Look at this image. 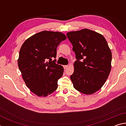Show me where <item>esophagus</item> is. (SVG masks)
Wrapping results in <instances>:
<instances>
[{"instance_id": "1", "label": "esophagus", "mask_w": 126, "mask_h": 126, "mask_svg": "<svg viewBox=\"0 0 126 126\" xmlns=\"http://www.w3.org/2000/svg\"><path fill=\"white\" fill-rule=\"evenodd\" d=\"M67 67H68V65H63L64 69H66V68H67Z\"/></svg>"}]
</instances>
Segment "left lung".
I'll use <instances>...</instances> for the list:
<instances>
[{
  "instance_id": "left-lung-1",
  "label": "left lung",
  "mask_w": 126,
  "mask_h": 126,
  "mask_svg": "<svg viewBox=\"0 0 126 126\" xmlns=\"http://www.w3.org/2000/svg\"><path fill=\"white\" fill-rule=\"evenodd\" d=\"M67 35L77 59L70 77L74 88L85 94L94 93L111 70L112 53L107 42L101 34L88 29L69 32Z\"/></svg>"
}]
</instances>
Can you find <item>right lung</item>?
<instances>
[{
  "label": "right lung",
  "instance_id": "right-lung-1",
  "mask_svg": "<svg viewBox=\"0 0 126 126\" xmlns=\"http://www.w3.org/2000/svg\"><path fill=\"white\" fill-rule=\"evenodd\" d=\"M66 39L59 32L44 31L28 38L21 47L18 67L28 88L38 96L47 97L58 88L64 68L52 59L56 58L57 47Z\"/></svg>",
  "mask_w": 126,
  "mask_h": 126
}]
</instances>
